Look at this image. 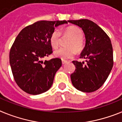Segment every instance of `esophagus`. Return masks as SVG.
<instances>
[{"mask_svg": "<svg viewBox=\"0 0 122 122\" xmlns=\"http://www.w3.org/2000/svg\"><path fill=\"white\" fill-rule=\"evenodd\" d=\"M67 60H62V64H63V65H64V64H66V63H67Z\"/></svg>", "mask_w": 122, "mask_h": 122, "instance_id": "esophagus-1", "label": "esophagus"}]
</instances>
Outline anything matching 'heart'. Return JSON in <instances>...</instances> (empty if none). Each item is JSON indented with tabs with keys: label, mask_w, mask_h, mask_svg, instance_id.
Returning <instances> with one entry per match:
<instances>
[{
	"label": "heart",
	"mask_w": 122,
	"mask_h": 122,
	"mask_svg": "<svg viewBox=\"0 0 122 122\" xmlns=\"http://www.w3.org/2000/svg\"><path fill=\"white\" fill-rule=\"evenodd\" d=\"M64 34L71 37V40L68 43V48H60L54 51V55L64 60L72 57L76 54V50L78 51H81L84 47L83 40V33L81 29L76 26H71L66 28ZM61 37V32L55 29L51 35L50 42L51 46L56 48L59 46Z\"/></svg>",
	"instance_id": "obj_1"
}]
</instances>
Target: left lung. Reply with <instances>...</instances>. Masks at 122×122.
Listing matches in <instances>:
<instances>
[{
    "instance_id": "left-lung-1",
    "label": "left lung",
    "mask_w": 122,
    "mask_h": 122,
    "mask_svg": "<svg viewBox=\"0 0 122 122\" xmlns=\"http://www.w3.org/2000/svg\"><path fill=\"white\" fill-rule=\"evenodd\" d=\"M68 21L81 28L86 39L80 58L86 59V64L72 61L76 69L71 75L72 83L80 91L92 92L101 87L113 68L111 40L101 27L89 20Z\"/></svg>"
}]
</instances>
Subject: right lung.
Segmentation results:
<instances>
[{"label": "right lung", "instance_id": "1", "mask_svg": "<svg viewBox=\"0 0 122 122\" xmlns=\"http://www.w3.org/2000/svg\"><path fill=\"white\" fill-rule=\"evenodd\" d=\"M63 21H39L22 29L11 47L9 63L13 76L21 89L31 95L48 91L62 66L58 58L43 60L52 53L50 37Z\"/></svg>", "mask_w": 122, "mask_h": 122}]
</instances>
